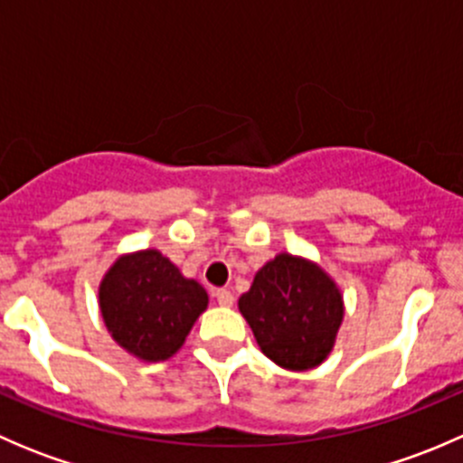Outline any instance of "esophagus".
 Returning a JSON list of instances; mask_svg holds the SVG:
<instances>
[{"instance_id":"34e87169","label":"esophagus","mask_w":463,"mask_h":463,"mask_svg":"<svg viewBox=\"0 0 463 463\" xmlns=\"http://www.w3.org/2000/svg\"><path fill=\"white\" fill-rule=\"evenodd\" d=\"M214 298H217V302L222 307H232V300H235L228 288H217V291H214Z\"/></svg>"}]
</instances>
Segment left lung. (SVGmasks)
<instances>
[{
	"mask_svg": "<svg viewBox=\"0 0 463 463\" xmlns=\"http://www.w3.org/2000/svg\"><path fill=\"white\" fill-rule=\"evenodd\" d=\"M237 307L261 354L288 372L325 363L345 318L335 279L318 261L291 253L266 261Z\"/></svg>",
	"mask_w": 463,
	"mask_h": 463,
	"instance_id": "8db88e82",
	"label": "left lung"
}]
</instances>
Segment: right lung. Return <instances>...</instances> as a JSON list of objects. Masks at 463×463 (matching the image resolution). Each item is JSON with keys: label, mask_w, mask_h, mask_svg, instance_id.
Listing matches in <instances>:
<instances>
[{"label": "right lung", "mask_w": 463, "mask_h": 463, "mask_svg": "<svg viewBox=\"0 0 463 463\" xmlns=\"http://www.w3.org/2000/svg\"><path fill=\"white\" fill-rule=\"evenodd\" d=\"M98 307L111 338L143 363H161L184 347L208 309V293L161 250L116 258L98 287Z\"/></svg>", "instance_id": "right-lung-1"}]
</instances>
